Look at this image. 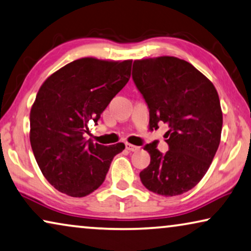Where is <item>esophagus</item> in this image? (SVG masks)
I'll return each mask as SVG.
<instances>
[{"label":"esophagus","instance_id":"esophagus-1","mask_svg":"<svg viewBox=\"0 0 251 251\" xmlns=\"http://www.w3.org/2000/svg\"><path fill=\"white\" fill-rule=\"evenodd\" d=\"M125 147H126V150H128L129 152H134V151H137L138 149V147H136V145H133V144H130V143H126L125 144Z\"/></svg>","mask_w":251,"mask_h":251}]
</instances>
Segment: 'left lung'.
Masks as SVG:
<instances>
[{
	"label": "left lung",
	"instance_id": "left-lung-1",
	"mask_svg": "<svg viewBox=\"0 0 251 251\" xmlns=\"http://www.w3.org/2000/svg\"><path fill=\"white\" fill-rule=\"evenodd\" d=\"M133 80L150 109V126L164 123L169 130L166 154L148 144L151 161L140 173L149 190L181 195L207 173L221 141L223 116L218 91L190 63L174 56L136 59Z\"/></svg>",
	"mask_w": 251,
	"mask_h": 251
}]
</instances>
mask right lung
Instances as JSON below:
<instances>
[{
	"label": "right lung",
	"mask_w": 251,
	"mask_h": 251,
	"mask_svg": "<svg viewBox=\"0 0 251 251\" xmlns=\"http://www.w3.org/2000/svg\"><path fill=\"white\" fill-rule=\"evenodd\" d=\"M132 59H76L45 80L30 110V144L44 177L58 192L84 197L106 178L125 144L85 141L88 123L97 124L130 77Z\"/></svg>",
	"instance_id": "right-lung-1"
}]
</instances>
